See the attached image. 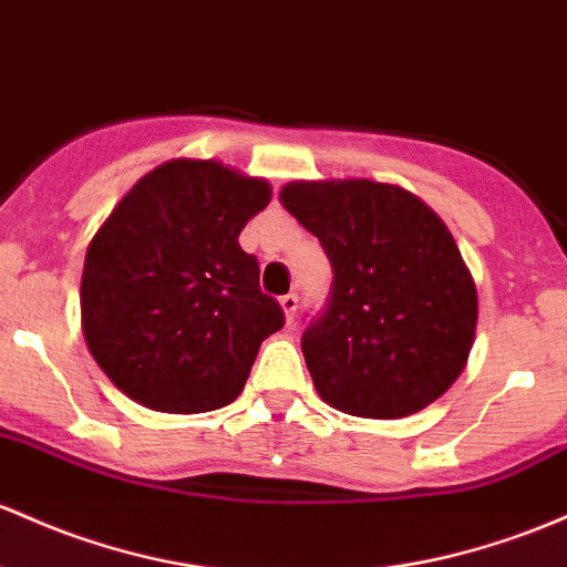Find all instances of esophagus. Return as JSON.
<instances>
[{
    "label": "esophagus",
    "instance_id": "34e87169",
    "mask_svg": "<svg viewBox=\"0 0 567 567\" xmlns=\"http://www.w3.org/2000/svg\"><path fill=\"white\" fill-rule=\"evenodd\" d=\"M279 303H282V312L288 317V322L296 320V312H298V296L296 293H288L279 298Z\"/></svg>",
    "mask_w": 567,
    "mask_h": 567
}]
</instances>
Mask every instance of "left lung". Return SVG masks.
I'll return each instance as SVG.
<instances>
[{"instance_id":"left-lung-1","label":"left lung","mask_w":567,"mask_h":567,"mask_svg":"<svg viewBox=\"0 0 567 567\" xmlns=\"http://www.w3.org/2000/svg\"><path fill=\"white\" fill-rule=\"evenodd\" d=\"M282 204L331 260V293L301 336L322 401L395 420L446 393L474 344L476 288L444 223L371 179L290 183Z\"/></svg>"}]
</instances>
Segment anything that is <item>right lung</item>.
I'll list each match as a JSON object with an SVG mask.
<instances>
[{
	"instance_id": "right-lung-1",
	"label": "right lung",
	"mask_w": 567,
	"mask_h": 567,
	"mask_svg": "<svg viewBox=\"0 0 567 567\" xmlns=\"http://www.w3.org/2000/svg\"><path fill=\"white\" fill-rule=\"evenodd\" d=\"M264 179L169 161L112 209L85 255L83 331L102 371L142 406L198 414L245 388L260 341L285 326L239 234L269 204Z\"/></svg>"
}]
</instances>
